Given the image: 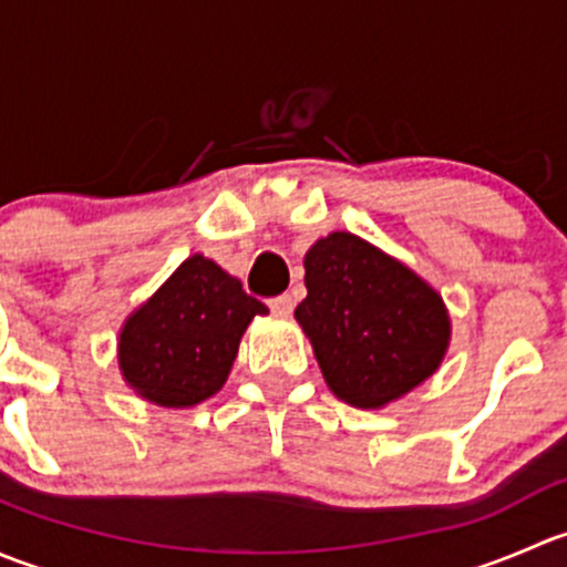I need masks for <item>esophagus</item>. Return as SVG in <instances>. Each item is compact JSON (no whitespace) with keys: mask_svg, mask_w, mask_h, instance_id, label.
Listing matches in <instances>:
<instances>
[{"mask_svg":"<svg viewBox=\"0 0 567 567\" xmlns=\"http://www.w3.org/2000/svg\"><path fill=\"white\" fill-rule=\"evenodd\" d=\"M268 307H271L277 316H290V312H293V296H290V293L274 296V299L268 301Z\"/></svg>","mask_w":567,"mask_h":567,"instance_id":"1","label":"esophagus"}]
</instances>
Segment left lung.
Segmentation results:
<instances>
[{"label":"left lung","mask_w":567,"mask_h":567,"mask_svg":"<svg viewBox=\"0 0 567 567\" xmlns=\"http://www.w3.org/2000/svg\"><path fill=\"white\" fill-rule=\"evenodd\" d=\"M305 271L296 320L337 398L381 409L436 373L447 307L409 266L353 233H331L307 251Z\"/></svg>","instance_id":"8db88e82"}]
</instances>
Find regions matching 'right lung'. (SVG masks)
Segmentation results:
<instances>
[{
  "label": "right lung",
  "instance_id": "right-lung-1",
  "mask_svg": "<svg viewBox=\"0 0 567 567\" xmlns=\"http://www.w3.org/2000/svg\"><path fill=\"white\" fill-rule=\"evenodd\" d=\"M266 312L225 268L192 255L123 323L120 373L140 398L164 409L203 403L225 386L244 331Z\"/></svg>",
  "mask_w": 567,
  "mask_h": 567
}]
</instances>
